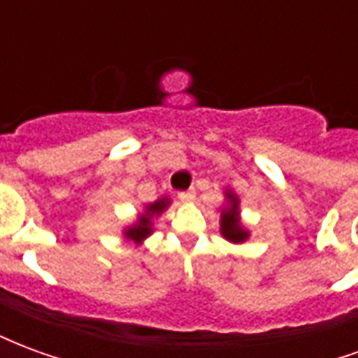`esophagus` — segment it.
<instances>
[{
  "instance_id": "obj_1",
  "label": "esophagus",
  "mask_w": 358,
  "mask_h": 358,
  "mask_svg": "<svg viewBox=\"0 0 358 358\" xmlns=\"http://www.w3.org/2000/svg\"><path fill=\"white\" fill-rule=\"evenodd\" d=\"M178 197H180V201L189 203V201H194V199H195V192H194V189H186V192H180Z\"/></svg>"
}]
</instances>
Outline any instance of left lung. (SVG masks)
I'll return each mask as SVG.
<instances>
[{
    "instance_id": "1",
    "label": "left lung",
    "mask_w": 358,
    "mask_h": 358,
    "mask_svg": "<svg viewBox=\"0 0 358 358\" xmlns=\"http://www.w3.org/2000/svg\"><path fill=\"white\" fill-rule=\"evenodd\" d=\"M228 199H230V207L222 210L220 215V232L224 236L226 240L234 241V243H241V241L248 240L249 234L241 228L240 218H238V197L228 192Z\"/></svg>"
}]
</instances>
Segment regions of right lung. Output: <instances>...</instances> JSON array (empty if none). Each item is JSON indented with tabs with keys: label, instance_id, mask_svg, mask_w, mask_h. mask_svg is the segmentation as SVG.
Listing matches in <instances>:
<instances>
[{
	"label": "right lung",
	"instance_id": "1",
	"mask_svg": "<svg viewBox=\"0 0 358 358\" xmlns=\"http://www.w3.org/2000/svg\"><path fill=\"white\" fill-rule=\"evenodd\" d=\"M169 203H171L169 199H159V201L148 205L145 207V215H141L140 220L124 232L126 238L134 241H141L143 238H148L149 234H151V218L155 217V215H161L169 207Z\"/></svg>",
	"mask_w": 358,
	"mask_h": 358
}]
</instances>
